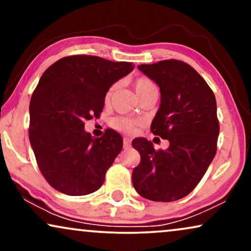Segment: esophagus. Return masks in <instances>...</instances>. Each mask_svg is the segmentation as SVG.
Instances as JSON below:
<instances>
[{
  "mask_svg": "<svg viewBox=\"0 0 251 251\" xmlns=\"http://www.w3.org/2000/svg\"><path fill=\"white\" fill-rule=\"evenodd\" d=\"M130 145H131V140L129 138L123 139V147H125V149H129Z\"/></svg>",
  "mask_w": 251,
  "mask_h": 251,
  "instance_id": "34e87169",
  "label": "esophagus"
}]
</instances>
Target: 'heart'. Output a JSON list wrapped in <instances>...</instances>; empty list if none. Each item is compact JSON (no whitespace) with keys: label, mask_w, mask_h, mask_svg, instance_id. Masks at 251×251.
I'll return each mask as SVG.
<instances>
[{"label":"heart","mask_w":251,"mask_h":251,"mask_svg":"<svg viewBox=\"0 0 251 251\" xmlns=\"http://www.w3.org/2000/svg\"><path fill=\"white\" fill-rule=\"evenodd\" d=\"M132 84H133V88H135L137 96H138L140 99L149 97V96L154 95V94L159 95V88H157L155 82L146 76L137 77L136 80L133 81ZM116 88H118V85L113 84L108 88V90L106 91L105 94L106 104H108V102L112 100V97L113 95H114ZM138 125H139V121H137V120H133V119L126 118V116H116V118H114L111 121V126L113 128L118 130L120 132H125V133L132 132Z\"/></svg>","instance_id":"1"}]
</instances>
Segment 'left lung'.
Here are the masks:
<instances>
[{
	"mask_svg": "<svg viewBox=\"0 0 251 251\" xmlns=\"http://www.w3.org/2000/svg\"><path fill=\"white\" fill-rule=\"evenodd\" d=\"M138 70L160 87L161 105L151 131L170 145L155 150L145 138L132 140L140 154L132 173L133 187L152 201L179 200L200 183L217 151L215 95L204 78L181 60L139 65Z\"/></svg>",
	"mask_w": 251,
	"mask_h": 251,
	"instance_id": "obj_1",
	"label": "left lung"
}]
</instances>
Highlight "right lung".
<instances>
[{"instance_id":"obj_1","label":"right lung","mask_w":251,"mask_h":251,"mask_svg":"<svg viewBox=\"0 0 251 251\" xmlns=\"http://www.w3.org/2000/svg\"><path fill=\"white\" fill-rule=\"evenodd\" d=\"M132 70L128 61L74 54L42 74L30 98L28 135L41 174L54 190L87 195L104 183L123 139L112 129L92 138L84 125L100 116L106 91Z\"/></svg>"}]
</instances>
